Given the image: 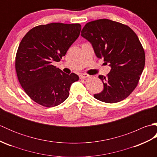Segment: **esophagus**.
<instances>
[{
  "mask_svg": "<svg viewBox=\"0 0 157 157\" xmlns=\"http://www.w3.org/2000/svg\"><path fill=\"white\" fill-rule=\"evenodd\" d=\"M79 76V78H80V79H85L86 78H88V75L86 74V73H80Z\"/></svg>",
  "mask_w": 157,
  "mask_h": 157,
  "instance_id": "esophagus-1",
  "label": "esophagus"
}]
</instances>
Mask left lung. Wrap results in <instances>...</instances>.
I'll return each mask as SVG.
<instances>
[{
	"label": "left lung",
	"instance_id": "left-lung-1",
	"mask_svg": "<svg viewBox=\"0 0 157 157\" xmlns=\"http://www.w3.org/2000/svg\"><path fill=\"white\" fill-rule=\"evenodd\" d=\"M81 36L111 68L106 77L98 76L104 88L94 97L106 103L126 98L137 86L145 65L144 48L136 33L128 25L102 19L86 23Z\"/></svg>",
	"mask_w": 157,
	"mask_h": 157
}]
</instances>
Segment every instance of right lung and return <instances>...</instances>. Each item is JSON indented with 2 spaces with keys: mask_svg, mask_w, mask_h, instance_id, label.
Returning a JSON list of instances; mask_svg holds the SVG:
<instances>
[{
  "mask_svg": "<svg viewBox=\"0 0 157 157\" xmlns=\"http://www.w3.org/2000/svg\"><path fill=\"white\" fill-rule=\"evenodd\" d=\"M80 31L79 23H52L32 28L21 40L15 57L17 75L26 94L38 104L52 107L68 98L79 77L52 63L61 61Z\"/></svg>",
  "mask_w": 157,
  "mask_h": 157,
  "instance_id": "add662e5",
  "label": "right lung"
}]
</instances>
